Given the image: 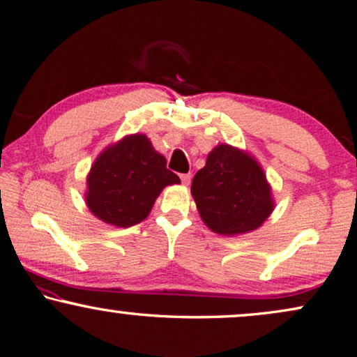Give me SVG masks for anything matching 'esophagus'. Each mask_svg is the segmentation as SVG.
<instances>
[{"label":"esophagus","instance_id":"esophagus-1","mask_svg":"<svg viewBox=\"0 0 357 357\" xmlns=\"http://www.w3.org/2000/svg\"><path fill=\"white\" fill-rule=\"evenodd\" d=\"M180 180H182L183 185H190V182H191V174H182V175H180Z\"/></svg>","mask_w":357,"mask_h":357}]
</instances>
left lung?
I'll return each mask as SVG.
<instances>
[{
  "label": "left lung",
  "instance_id": "1",
  "mask_svg": "<svg viewBox=\"0 0 357 357\" xmlns=\"http://www.w3.org/2000/svg\"><path fill=\"white\" fill-rule=\"evenodd\" d=\"M191 192L204 222L220 235L246 234L273 211L270 185L259 162L220 144L192 178Z\"/></svg>",
  "mask_w": 357,
  "mask_h": 357
}]
</instances>
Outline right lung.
I'll use <instances>...</instances> for the list:
<instances>
[{"mask_svg": "<svg viewBox=\"0 0 357 357\" xmlns=\"http://www.w3.org/2000/svg\"><path fill=\"white\" fill-rule=\"evenodd\" d=\"M180 183L144 135L123 137L98 156L87 175L86 204L98 220L130 227L147 218L167 185Z\"/></svg>", "mask_w": 357, "mask_h": 357, "instance_id": "1", "label": "right lung"}]
</instances>
